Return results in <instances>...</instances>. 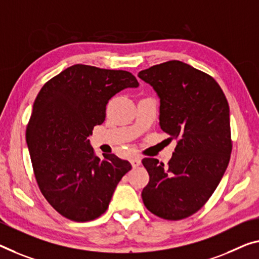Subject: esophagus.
I'll use <instances>...</instances> for the list:
<instances>
[{"label":"esophagus","instance_id":"34e87169","mask_svg":"<svg viewBox=\"0 0 259 259\" xmlns=\"http://www.w3.org/2000/svg\"><path fill=\"white\" fill-rule=\"evenodd\" d=\"M131 164H132L133 168H137L141 164V158L140 157H132L131 158Z\"/></svg>","mask_w":259,"mask_h":259}]
</instances>
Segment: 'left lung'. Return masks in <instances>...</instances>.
Segmentation results:
<instances>
[{"label": "left lung", "mask_w": 259, "mask_h": 259, "mask_svg": "<svg viewBox=\"0 0 259 259\" xmlns=\"http://www.w3.org/2000/svg\"><path fill=\"white\" fill-rule=\"evenodd\" d=\"M138 76L157 93L161 128L177 140L166 165L156 158L142 160L149 174L143 204L158 218L182 220L207 202L228 166L233 148L228 102L210 75L178 60Z\"/></svg>", "instance_id": "obj_1"}]
</instances>
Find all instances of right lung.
<instances>
[{
	"instance_id": "add662e5",
	"label": "right lung",
	"mask_w": 259,
	"mask_h": 259,
	"mask_svg": "<svg viewBox=\"0 0 259 259\" xmlns=\"http://www.w3.org/2000/svg\"><path fill=\"white\" fill-rule=\"evenodd\" d=\"M138 85L130 71L74 65L39 91L26 143L40 192L62 217L77 222L101 217L118 183L132 169L114 154L96 156L88 138L105 120L109 99Z\"/></svg>"
}]
</instances>
